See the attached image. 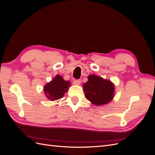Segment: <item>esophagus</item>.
<instances>
[{"instance_id":"1","label":"esophagus","mask_w":155,"mask_h":155,"mask_svg":"<svg viewBox=\"0 0 155 155\" xmlns=\"http://www.w3.org/2000/svg\"><path fill=\"white\" fill-rule=\"evenodd\" d=\"M81 81L80 79H75V80H74V83L75 85H79L81 83Z\"/></svg>"}]
</instances>
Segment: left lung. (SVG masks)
Masks as SVG:
<instances>
[{
    "mask_svg": "<svg viewBox=\"0 0 155 155\" xmlns=\"http://www.w3.org/2000/svg\"><path fill=\"white\" fill-rule=\"evenodd\" d=\"M85 97L92 104L101 105L110 102L114 96V85L109 80L96 75L88 76V81L83 84Z\"/></svg>",
    "mask_w": 155,
    "mask_h": 155,
    "instance_id": "obj_1",
    "label": "left lung"
}]
</instances>
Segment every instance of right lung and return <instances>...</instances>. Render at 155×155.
Returning a JSON list of instances; mask_svg holds the SVG:
<instances>
[{"mask_svg": "<svg viewBox=\"0 0 155 155\" xmlns=\"http://www.w3.org/2000/svg\"><path fill=\"white\" fill-rule=\"evenodd\" d=\"M70 85L68 81H65L60 75H57L54 79L45 86L44 92L46 96L51 101L57 100L63 97Z\"/></svg>", "mask_w": 155, "mask_h": 155, "instance_id": "1", "label": "right lung"}]
</instances>
